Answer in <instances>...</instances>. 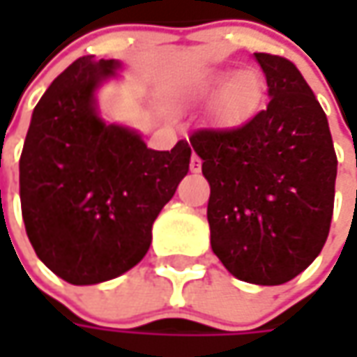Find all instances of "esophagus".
I'll use <instances>...</instances> for the list:
<instances>
[{
	"label": "esophagus",
	"instance_id": "esophagus-1",
	"mask_svg": "<svg viewBox=\"0 0 357 357\" xmlns=\"http://www.w3.org/2000/svg\"><path fill=\"white\" fill-rule=\"evenodd\" d=\"M202 169V160L197 153H192V157H190V171L192 172H200Z\"/></svg>",
	"mask_w": 357,
	"mask_h": 357
}]
</instances>
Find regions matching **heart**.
<instances>
[{
  "label": "heart",
  "instance_id": "obj_1",
  "mask_svg": "<svg viewBox=\"0 0 357 357\" xmlns=\"http://www.w3.org/2000/svg\"><path fill=\"white\" fill-rule=\"evenodd\" d=\"M222 90L225 93L220 99V113L230 123L248 117L262 99V83L254 71H240L230 83L228 73H216L204 81V93L216 95Z\"/></svg>",
  "mask_w": 357,
  "mask_h": 357
}]
</instances>
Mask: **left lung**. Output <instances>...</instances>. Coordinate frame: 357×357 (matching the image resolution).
<instances>
[{"label":"left lung","instance_id":"8db88e82","mask_svg":"<svg viewBox=\"0 0 357 357\" xmlns=\"http://www.w3.org/2000/svg\"><path fill=\"white\" fill-rule=\"evenodd\" d=\"M266 109L232 129H199L190 146L211 185V246L238 280L278 286L322 252L337 158L324 109L292 61L254 53Z\"/></svg>","mask_w":357,"mask_h":357}]
</instances>
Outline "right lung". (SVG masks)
<instances>
[{
  "instance_id": "obj_1",
  "label": "right lung",
  "mask_w": 357,
  "mask_h": 357,
  "mask_svg": "<svg viewBox=\"0 0 357 357\" xmlns=\"http://www.w3.org/2000/svg\"><path fill=\"white\" fill-rule=\"evenodd\" d=\"M115 59L85 55L35 105L20 158L25 232L35 254L75 286L117 278L151 246L153 222L190 162V144L153 151L97 115L95 91Z\"/></svg>"
}]
</instances>
